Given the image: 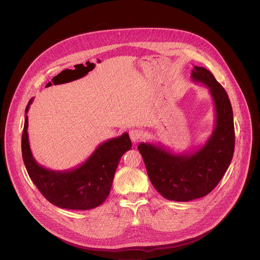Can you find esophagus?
Returning <instances> with one entry per match:
<instances>
[{
  "instance_id": "esophagus-1",
  "label": "esophagus",
  "mask_w": 260,
  "mask_h": 260,
  "mask_svg": "<svg viewBox=\"0 0 260 260\" xmlns=\"http://www.w3.org/2000/svg\"><path fill=\"white\" fill-rule=\"evenodd\" d=\"M142 134H143V133H142V131H141V130H138V129H132V130H130V131H129V136H130L131 141H132L133 143L137 142L138 139H141Z\"/></svg>"
}]
</instances>
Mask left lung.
<instances>
[{
  "label": "left lung",
  "instance_id": "1",
  "mask_svg": "<svg viewBox=\"0 0 260 260\" xmlns=\"http://www.w3.org/2000/svg\"><path fill=\"white\" fill-rule=\"evenodd\" d=\"M194 82L208 87L215 108V125L207 142L191 153L174 154L162 146L141 143L148 176L164 198L187 202L208 194L221 181L234 153V124L226 90L205 68L193 67Z\"/></svg>",
  "mask_w": 260,
  "mask_h": 260
}]
</instances>
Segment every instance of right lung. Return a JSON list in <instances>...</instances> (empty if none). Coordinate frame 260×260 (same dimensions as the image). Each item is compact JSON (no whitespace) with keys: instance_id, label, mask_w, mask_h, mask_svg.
<instances>
[{"instance_id":"1","label":"right lung","mask_w":260,"mask_h":260,"mask_svg":"<svg viewBox=\"0 0 260 260\" xmlns=\"http://www.w3.org/2000/svg\"><path fill=\"white\" fill-rule=\"evenodd\" d=\"M32 102L33 98L25 110L22 154L33 183L50 203L60 208L88 210L103 204L110 192L119 159L131 149L128 133L100 145L78 168L67 171L49 170L36 162L29 145L27 113Z\"/></svg>"}]
</instances>
